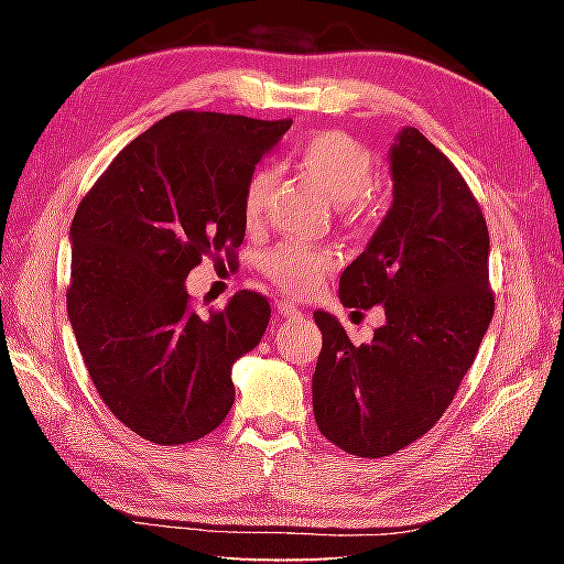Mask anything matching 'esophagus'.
Masks as SVG:
<instances>
[{
    "mask_svg": "<svg viewBox=\"0 0 564 564\" xmlns=\"http://www.w3.org/2000/svg\"><path fill=\"white\" fill-rule=\"evenodd\" d=\"M279 316L281 318H289V321H295V318H303V313H301V308H295L293 303L281 301L279 303Z\"/></svg>",
    "mask_w": 564,
    "mask_h": 564,
    "instance_id": "obj_1",
    "label": "esophagus"
}]
</instances>
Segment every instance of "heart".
I'll return each mask as SVG.
<instances>
[{
	"label": "heart",
	"instance_id": "1",
	"mask_svg": "<svg viewBox=\"0 0 564 564\" xmlns=\"http://www.w3.org/2000/svg\"><path fill=\"white\" fill-rule=\"evenodd\" d=\"M295 161L305 176L326 191L340 212L358 218L370 204L376 184V159L358 139L343 131H318L295 147ZM273 176L269 169H259L243 188V224L248 231L263 226L265 202H269ZM263 273L291 295H303L316 289L336 269V256L305 246H279L263 256Z\"/></svg>",
	"mask_w": 564,
	"mask_h": 564
}]
</instances>
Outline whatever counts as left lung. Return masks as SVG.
I'll list each match as a JSON object with an SVG mask.
<instances>
[{"instance_id": "left-lung-1", "label": "left lung", "mask_w": 564, "mask_h": 564, "mask_svg": "<svg viewBox=\"0 0 564 564\" xmlns=\"http://www.w3.org/2000/svg\"><path fill=\"white\" fill-rule=\"evenodd\" d=\"M388 159L393 204L338 289L346 308L383 305L386 326L352 346L330 313H313L318 431L358 457L393 455L431 431L495 311L488 224L460 171L415 127L398 131Z\"/></svg>"}]
</instances>
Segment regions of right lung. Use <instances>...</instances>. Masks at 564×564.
I'll return each mask as SVG.
<instances>
[{
	"label": "right lung",
	"instance_id": "add662e5",
	"mask_svg": "<svg viewBox=\"0 0 564 564\" xmlns=\"http://www.w3.org/2000/svg\"><path fill=\"white\" fill-rule=\"evenodd\" d=\"M291 129L216 111L169 113L119 151L72 221L66 311L94 388L133 433L194 443L234 405V362L271 305L238 291L198 316L186 275L243 243V188Z\"/></svg>",
	"mask_w": 564,
	"mask_h": 564
}]
</instances>
